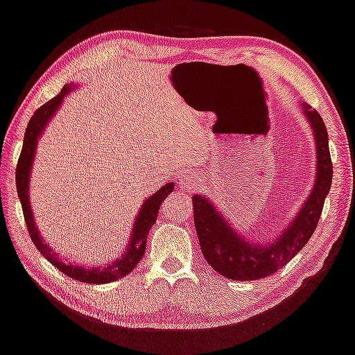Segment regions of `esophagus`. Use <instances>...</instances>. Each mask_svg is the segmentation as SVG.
Masks as SVG:
<instances>
[{"label": "esophagus", "instance_id": "esophagus-1", "mask_svg": "<svg viewBox=\"0 0 355 355\" xmlns=\"http://www.w3.org/2000/svg\"><path fill=\"white\" fill-rule=\"evenodd\" d=\"M200 179L196 178V174H193L191 171H182L179 174V187L184 191H191L198 187Z\"/></svg>", "mask_w": 355, "mask_h": 355}]
</instances>
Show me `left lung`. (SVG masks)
<instances>
[{"label":"left lung","mask_w":355,"mask_h":355,"mask_svg":"<svg viewBox=\"0 0 355 355\" xmlns=\"http://www.w3.org/2000/svg\"><path fill=\"white\" fill-rule=\"evenodd\" d=\"M302 113L311 127L316 148V176L310 195L299 211L274 239L250 241L205 195H193V218L201 252L214 270L230 280L252 282L269 277L288 264L315 232L324 200L332 185V160L329 135L321 116L309 103L300 102Z\"/></svg>","instance_id":"left-lung-1"}]
</instances>
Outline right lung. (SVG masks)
I'll use <instances>...</instances> for the list:
<instances>
[{
  "label": "right lung",
  "mask_w": 355,
  "mask_h": 355,
  "mask_svg": "<svg viewBox=\"0 0 355 355\" xmlns=\"http://www.w3.org/2000/svg\"><path fill=\"white\" fill-rule=\"evenodd\" d=\"M77 88L78 86L75 83L62 86L60 94L46 102L45 105H42L39 110H36V113L33 114L30 123H28L25 137H23L21 154H20L19 164H17V173H15L17 193H19V198L23 207V216H25V222L28 226V231H30L31 239L39 252L44 254L45 259H49L56 269H60L62 272V274H66L71 278H75V280H78L81 283L103 284V283L116 282L119 280V278L125 277L127 274H130L139 261H141L144 250H146L148 232L155 223L162 202H164L166 196L174 190V182L165 184L164 187L157 190L154 195L149 196V198H144L143 205L139 207V211L135 217V222H133L129 243L125 245L124 252L121 253V257L112 261V263L98 264L92 267L66 263L62 258H60V254H58L53 248L46 245L42 234L39 232V226L36 225V220H34V214L31 209V201H30L31 171H33L34 159H36L37 143L40 137L44 135L46 125L50 124V121L53 119V116L58 113V110H60V107L62 105L64 97H67Z\"/></svg>",
  "instance_id": "obj_1"
}]
</instances>
